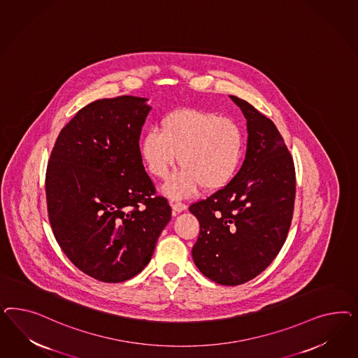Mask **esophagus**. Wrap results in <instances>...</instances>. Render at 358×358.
Here are the masks:
<instances>
[{
    "mask_svg": "<svg viewBox=\"0 0 358 358\" xmlns=\"http://www.w3.org/2000/svg\"><path fill=\"white\" fill-rule=\"evenodd\" d=\"M186 205L182 202H178V201H172V210H173V214H178V213H182L186 210Z\"/></svg>",
    "mask_w": 358,
    "mask_h": 358,
    "instance_id": "esophagus-1",
    "label": "esophagus"
}]
</instances>
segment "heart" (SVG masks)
<instances>
[{
  "mask_svg": "<svg viewBox=\"0 0 358 358\" xmlns=\"http://www.w3.org/2000/svg\"><path fill=\"white\" fill-rule=\"evenodd\" d=\"M244 134L236 120L202 110H178L151 127L141 139V155L155 177L165 178L177 162L182 169L164 185L165 194L182 198L202 186L217 190L228 184L243 156ZM180 160H178V156Z\"/></svg>",
  "mask_w": 358,
  "mask_h": 358,
  "instance_id": "obj_1",
  "label": "heart"
}]
</instances>
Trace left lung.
Listing matches in <instances>:
<instances>
[{
  "instance_id": "8db88e82",
  "label": "left lung",
  "mask_w": 358,
  "mask_h": 358,
  "mask_svg": "<svg viewBox=\"0 0 358 358\" xmlns=\"http://www.w3.org/2000/svg\"><path fill=\"white\" fill-rule=\"evenodd\" d=\"M247 153L227 185L194 202L199 222L192 250L196 268L211 281L236 286L265 271L285 244L293 219L295 168L275 124L244 99Z\"/></svg>"
}]
</instances>
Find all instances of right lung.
Here are the masks:
<instances>
[{"mask_svg":"<svg viewBox=\"0 0 358 358\" xmlns=\"http://www.w3.org/2000/svg\"><path fill=\"white\" fill-rule=\"evenodd\" d=\"M147 98L98 99L60 131L45 172L47 210L66 257L98 281L141 273L172 217L144 171L139 139Z\"/></svg>","mask_w":358,"mask_h":358,"instance_id":"obj_1","label":"right lung"}]
</instances>
